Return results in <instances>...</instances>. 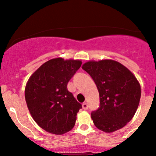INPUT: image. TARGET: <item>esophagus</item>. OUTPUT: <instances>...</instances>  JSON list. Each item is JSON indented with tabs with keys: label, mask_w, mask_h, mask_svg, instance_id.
Here are the masks:
<instances>
[{
	"label": "esophagus",
	"mask_w": 156,
	"mask_h": 156,
	"mask_svg": "<svg viewBox=\"0 0 156 156\" xmlns=\"http://www.w3.org/2000/svg\"><path fill=\"white\" fill-rule=\"evenodd\" d=\"M82 108H83V109H87V108H88V105H87V103H84L82 104Z\"/></svg>",
	"instance_id": "34e87169"
}]
</instances>
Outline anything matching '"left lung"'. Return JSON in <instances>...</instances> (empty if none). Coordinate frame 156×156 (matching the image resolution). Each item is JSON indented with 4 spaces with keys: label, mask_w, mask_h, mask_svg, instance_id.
Listing matches in <instances>:
<instances>
[{
    "label": "left lung",
    "mask_w": 156,
    "mask_h": 156,
    "mask_svg": "<svg viewBox=\"0 0 156 156\" xmlns=\"http://www.w3.org/2000/svg\"><path fill=\"white\" fill-rule=\"evenodd\" d=\"M82 69L93 78L100 94V107L91 112L95 126L106 133L125 127L136 113L141 97L134 75L112 59L88 61Z\"/></svg>",
    "instance_id": "8db88e82"
}]
</instances>
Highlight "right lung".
I'll list each match as a JSON object with an SVG mask.
<instances>
[{
  "mask_svg": "<svg viewBox=\"0 0 156 156\" xmlns=\"http://www.w3.org/2000/svg\"><path fill=\"white\" fill-rule=\"evenodd\" d=\"M79 59L55 58L41 66L29 78L25 98L31 115L42 129L64 134L75 126L81 104L67 89V84L81 67Z\"/></svg>",
  "mask_w": 156,
  "mask_h": 156,
  "instance_id": "right-lung-1",
  "label": "right lung"
}]
</instances>
